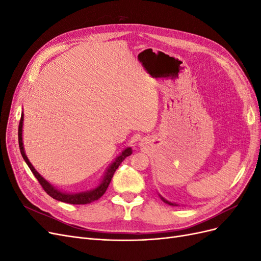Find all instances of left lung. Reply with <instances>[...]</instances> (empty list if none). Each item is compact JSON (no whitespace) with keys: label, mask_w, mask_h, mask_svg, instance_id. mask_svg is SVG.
<instances>
[{"label":"left lung","mask_w":261,"mask_h":261,"mask_svg":"<svg viewBox=\"0 0 261 261\" xmlns=\"http://www.w3.org/2000/svg\"><path fill=\"white\" fill-rule=\"evenodd\" d=\"M161 199L164 201V202H167V203H169V204H171V206H176V204L175 203H172V202H170V201H168V200H165L164 198H163V197H161Z\"/></svg>","instance_id":"1"}]
</instances>
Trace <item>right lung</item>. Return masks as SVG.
<instances>
[{
    "label": "right lung",
    "mask_w": 261,
    "mask_h": 261,
    "mask_svg": "<svg viewBox=\"0 0 261 261\" xmlns=\"http://www.w3.org/2000/svg\"><path fill=\"white\" fill-rule=\"evenodd\" d=\"M22 120H23V115L21 114L20 116V121H19V125H18V144H19V149H20V153L23 158V160L27 163V165L29 167V169L33 172V174L36 176V178L38 179L39 183H40L41 187L44 189V192L48 194L49 196H51L53 199H57L59 201L62 202H66V203H72V204H86V203H91L93 201L98 200L99 198H101L102 195H103L107 191V188L109 187L110 181H111L114 172L116 171V169L118 168L123 160L125 159L126 156H128L132 154L133 150L132 148H126L124 151L116 158V160L110 165V168L108 169L106 175L102 179V181L100 183V185L94 188L93 191L90 192H84V193H78V194H65L60 192L59 189H55L51 184H49L39 173L35 170V168L31 165V163L29 162L28 158L23 151V146H22V138H21V132H22Z\"/></svg>",
    "instance_id": "obj_1"
}]
</instances>
